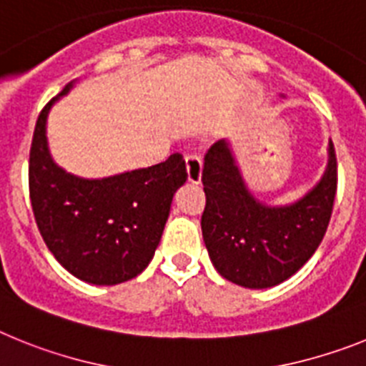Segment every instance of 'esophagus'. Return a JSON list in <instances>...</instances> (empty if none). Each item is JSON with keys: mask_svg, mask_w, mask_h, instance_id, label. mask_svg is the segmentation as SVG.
<instances>
[{"mask_svg": "<svg viewBox=\"0 0 366 366\" xmlns=\"http://www.w3.org/2000/svg\"><path fill=\"white\" fill-rule=\"evenodd\" d=\"M186 167H187V180L189 182H199L202 174V160L197 152H187L186 154Z\"/></svg>", "mask_w": 366, "mask_h": 366, "instance_id": "esophagus-1", "label": "esophagus"}]
</instances>
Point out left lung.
<instances>
[{
	"instance_id": "8db88e82",
	"label": "left lung",
	"mask_w": 366,
	"mask_h": 366,
	"mask_svg": "<svg viewBox=\"0 0 366 366\" xmlns=\"http://www.w3.org/2000/svg\"><path fill=\"white\" fill-rule=\"evenodd\" d=\"M328 169L304 199L272 208L244 187L224 139L204 154L206 206L201 227L209 259L222 278L250 289L272 287L293 276L319 249L337 193L335 147Z\"/></svg>"
}]
</instances>
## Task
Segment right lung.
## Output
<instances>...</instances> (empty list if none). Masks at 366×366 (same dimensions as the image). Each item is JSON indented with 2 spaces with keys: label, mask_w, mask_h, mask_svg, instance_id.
<instances>
[{
  "label": "right lung",
  "mask_w": 366,
  "mask_h": 366,
  "mask_svg": "<svg viewBox=\"0 0 366 366\" xmlns=\"http://www.w3.org/2000/svg\"><path fill=\"white\" fill-rule=\"evenodd\" d=\"M69 84L59 95H64ZM53 97L36 119L29 152V197L47 249L66 271L95 285L134 278L154 256L174 192L186 182L180 152L162 164L84 180L51 160L46 119Z\"/></svg>",
  "instance_id": "add662e5"
}]
</instances>
